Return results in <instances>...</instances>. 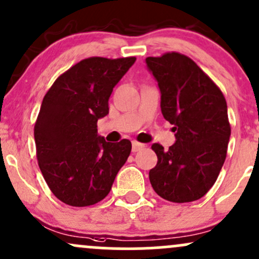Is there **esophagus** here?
<instances>
[{
    "mask_svg": "<svg viewBox=\"0 0 259 259\" xmlns=\"http://www.w3.org/2000/svg\"><path fill=\"white\" fill-rule=\"evenodd\" d=\"M145 147V145L144 144H141V143H138V141H133V152H138V151H140V150H143Z\"/></svg>",
    "mask_w": 259,
    "mask_h": 259,
    "instance_id": "esophagus-1",
    "label": "esophagus"
}]
</instances>
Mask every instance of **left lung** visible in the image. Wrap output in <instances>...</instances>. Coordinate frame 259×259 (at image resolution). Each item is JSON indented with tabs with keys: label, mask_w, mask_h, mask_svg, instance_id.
Here are the masks:
<instances>
[{
	"label": "left lung",
	"mask_w": 259,
	"mask_h": 259,
	"mask_svg": "<svg viewBox=\"0 0 259 259\" xmlns=\"http://www.w3.org/2000/svg\"><path fill=\"white\" fill-rule=\"evenodd\" d=\"M157 81L161 112L173 125L176 143L153 144L157 164L149 177L153 190L173 203L200 199L218 180L231 135L223 92L188 56L167 53L146 58Z\"/></svg>",
	"instance_id": "obj_1"
}]
</instances>
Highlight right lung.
<instances>
[{"instance_id": "obj_1", "label": "right lung", "mask_w": 259, "mask_h": 259, "mask_svg": "<svg viewBox=\"0 0 259 259\" xmlns=\"http://www.w3.org/2000/svg\"><path fill=\"white\" fill-rule=\"evenodd\" d=\"M135 60L84 59L58 77L42 99L34 126L36 157L50 190L67 205L106 198L129 157L132 143H107L97 121L109 113L113 88Z\"/></svg>"}]
</instances>
